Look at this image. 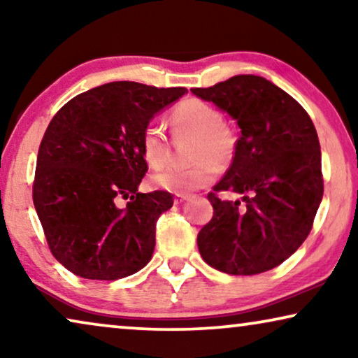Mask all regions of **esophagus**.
Listing matches in <instances>:
<instances>
[{
  "label": "esophagus",
  "mask_w": 358,
  "mask_h": 358,
  "mask_svg": "<svg viewBox=\"0 0 358 358\" xmlns=\"http://www.w3.org/2000/svg\"><path fill=\"white\" fill-rule=\"evenodd\" d=\"M189 199H190L189 194H176L174 195V203L179 205V203H182V202H185V200H189Z\"/></svg>",
  "instance_id": "esophagus-1"
}]
</instances>
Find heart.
<instances>
[{
  "label": "heart",
  "mask_w": 358,
  "mask_h": 358,
  "mask_svg": "<svg viewBox=\"0 0 358 358\" xmlns=\"http://www.w3.org/2000/svg\"><path fill=\"white\" fill-rule=\"evenodd\" d=\"M169 124L176 138L194 136L189 168L169 166L151 176L156 189L176 194H187L207 187L217 178L218 169L227 168L236 151V135L222 120V112L200 99H184L171 110ZM141 155L150 168H161L168 163L169 141L159 125H145L140 136Z\"/></svg>",
  "instance_id": "heart-1"
}]
</instances>
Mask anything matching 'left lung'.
I'll list each match as a JSON object with an SVG mask.
<instances>
[{"mask_svg": "<svg viewBox=\"0 0 358 358\" xmlns=\"http://www.w3.org/2000/svg\"><path fill=\"white\" fill-rule=\"evenodd\" d=\"M190 91L241 129L231 166L208 194L213 217L197 236L200 256L231 275L271 271L308 238L324 192L313 120L262 76L238 75ZM220 192L243 193L247 205L222 201Z\"/></svg>", "mask_w": 358, "mask_h": 358, "instance_id": "8db88e82", "label": "left lung"}]
</instances>
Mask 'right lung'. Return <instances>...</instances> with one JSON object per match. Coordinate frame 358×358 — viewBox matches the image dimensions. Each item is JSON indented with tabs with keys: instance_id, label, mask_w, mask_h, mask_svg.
<instances>
[{
	"instance_id": "right-lung-1",
	"label": "right lung",
	"mask_w": 358,
	"mask_h": 358,
	"mask_svg": "<svg viewBox=\"0 0 358 358\" xmlns=\"http://www.w3.org/2000/svg\"><path fill=\"white\" fill-rule=\"evenodd\" d=\"M185 87L115 81L68 101L38 146L32 199L53 257L90 280L138 272L155 251L156 222L173 207L166 190L140 194L148 164L140 136ZM131 200L124 209L116 202Z\"/></svg>"
}]
</instances>
